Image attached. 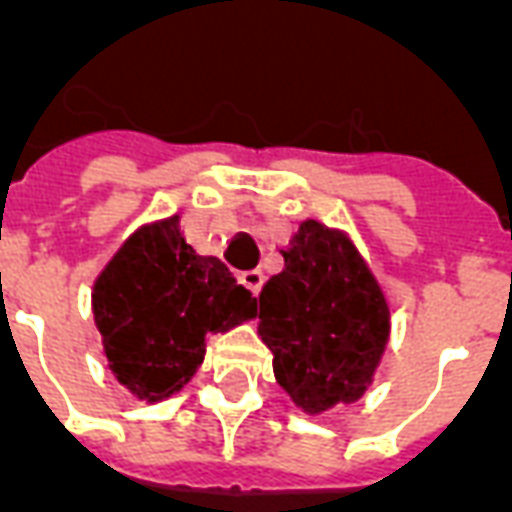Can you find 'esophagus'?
Masks as SVG:
<instances>
[{"mask_svg": "<svg viewBox=\"0 0 512 512\" xmlns=\"http://www.w3.org/2000/svg\"><path fill=\"white\" fill-rule=\"evenodd\" d=\"M241 282H244V288H249L257 296L260 288H263V282H266V277H263L260 268H252V271H244V274H241Z\"/></svg>", "mask_w": 512, "mask_h": 512, "instance_id": "esophagus-1", "label": "esophagus"}]
</instances>
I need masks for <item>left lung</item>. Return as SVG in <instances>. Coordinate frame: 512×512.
I'll return each instance as SVG.
<instances>
[{
    "label": "left lung",
    "instance_id": "1",
    "mask_svg": "<svg viewBox=\"0 0 512 512\" xmlns=\"http://www.w3.org/2000/svg\"><path fill=\"white\" fill-rule=\"evenodd\" d=\"M282 257L285 268L257 296L274 376L307 414L354 403L389 340L384 290L351 238L315 219L301 222Z\"/></svg>",
    "mask_w": 512,
    "mask_h": 512
}]
</instances>
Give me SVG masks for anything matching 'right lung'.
Here are the masks:
<instances>
[{
    "mask_svg": "<svg viewBox=\"0 0 512 512\" xmlns=\"http://www.w3.org/2000/svg\"><path fill=\"white\" fill-rule=\"evenodd\" d=\"M95 326L109 370L131 395H175L205 356V340L257 315V299L219 257L197 255L178 216L147 224L95 279Z\"/></svg>",
    "mask_w": 512,
    "mask_h": 512,
    "instance_id": "add662e5",
    "label": "right lung"
}]
</instances>
